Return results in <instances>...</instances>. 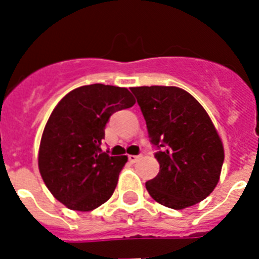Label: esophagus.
I'll use <instances>...</instances> for the list:
<instances>
[{"label":"esophagus","instance_id":"1","mask_svg":"<svg viewBox=\"0 0 259 259\" xmlns=\"http://www.w3.org/2000/svg\"><path fill=\"white\" fill-rule=\"evenodd\" d=\"M141 157H143V155H141V154H139V155H128V159H130V162H131V163H135V162L139 161V159H140Z\"/></svg>","mask_w":259,"mask_h":259}]
</instances>
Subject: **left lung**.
<instances>
[{
    "mask_svg": "<svg viewBox=\"0 0 259 259\" xmlns=\"http://www.w3.org/2000/svg\"><path fill=\"white\" fill-rule=\"evenodd\" d=\"M146 122L159 172L145 187L163 206H193L217 187L224 161L221 137L200 102L178 87L131 88Z\"/></svg>",
    "mask_w": 259,
    "mask_h": 259,
    "instance_id": "1",
    "label": "left lung"
}]
</instances>
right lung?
Returning <instances> with one entry per match:
<instances>
[{
    "mask_svg": "<svg viewBox=\"0 0 259 259\" xmlns=\"http://www.w3.org/2000/svg\"><path fill=\"white\" fill-rule=\"evenodd\" d=\"M134 105L127 88L91 84L71 91L54 107L41 137L38 170L68 209L91 211L111 197L128 158L111 157L100 146L110 116Z\"/></svg>",
    "mask_w": 259,
    "mask_h": 259,
    "instance_id": "1",
    "label": "right lung"
}]
</instances>
